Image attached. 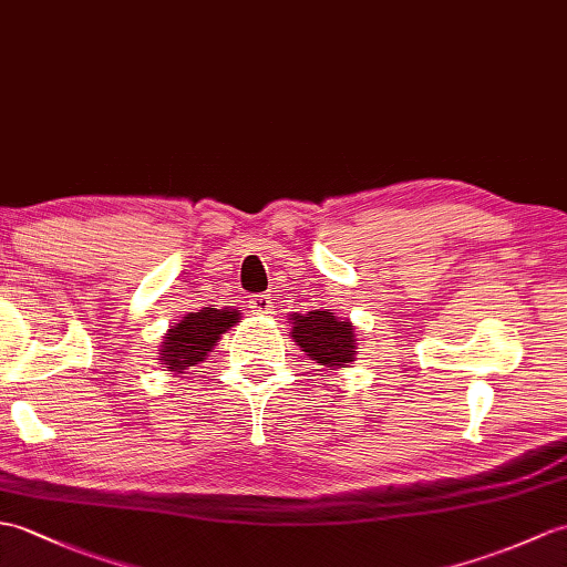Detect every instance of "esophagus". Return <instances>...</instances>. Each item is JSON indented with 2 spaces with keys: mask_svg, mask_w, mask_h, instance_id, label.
<instances>
[{
  "mask_svg": "<svg viewBox=\"0 0 567 567\" xmlns=\"http://www.w3.org/2000/svg\"><path fill=\"white\" fill-rule=\"evenodd\" d=\"M251 309L256 313H272V299H270V295H254L251 297Z\"/></svg>",
  "mask_w": 567,
  "mask_h": 567,
  "instance_id": "esophagus-1",
  "label": "esophagus"
}]
</instances>
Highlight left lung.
I'll list each match as a JSON object with an SVG mask.
<instances>
[{
	"instance_id": "left-lung-1",
	"label": "left lung",
	"mask_w": 567,
	"mask_h": 567,
	"mask_svg": "<svg viewBox=\"0 0 567 567\" xmlns=\"http://www.w3.org/2000/svg\"><path fill=\"white\" fill-rule=\"evenodd\" d=\"M289 323H292V340L311 360L333 370L354 362V352H358L354 328L348 319H338L331 309L292 313Z\"/></svg>"
}]
</instances>
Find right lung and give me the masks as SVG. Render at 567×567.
<instances>
[{"label":"right lung","mask_w":567,"mask_h":567,"mask_svg":"<svg viewBox=\"0 0 567 567\" xmlns=\"http://www.w3.org/2000/svg\"><path fill=\"white\" fill-rule=\"evenodd\" d=\"M236 309H200L190 311L181 319V323L171 326L164 336V346L159 350L162 364L168 372L183 374L188 367H195L207 360V354L219 343V336L227 333L231 326L239 323Z\"/></svg>","instance_id":"obj_1"}]
</instances>
